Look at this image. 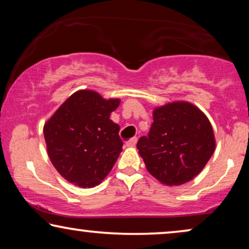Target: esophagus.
<instances>
[{
	"mask_svg": "<svg viewBox=\"0 0 249 249\" xmlns=\"http://www.w3.org/2000/svg\"><path fill=\"white\" fill-rule=\"evenodd\" d=\"M137 141H138L137 137H134V138H131L130 141H128L127 142H125V145H127L128 147H134V146L137 144Z\"/></svg>",
	"mask_w": 249,
	"mask_h": 249,
	"instance_id": "obj_1",
	"label": "esophagus"
}]
</instances>
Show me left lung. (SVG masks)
Masks as SVG:
<instances>
[{
  "mask_svg": "<svg viewBox=\"0 0 249 249\" xmlns=\"http://www.w3.org/2000/svg\"><path fill=\"white\" fill-rule=\"evenodd\" d=\"M148 136L137 142L147 171L166 186H180L195 178L215 151L209 118L196 105L177 101L153 111Z\"/></svg>",
  "mask_w": 249,
  "mask_h": 249,
  "instance_id": "obj_1",
  "label": "left lung"
}]
</instances>
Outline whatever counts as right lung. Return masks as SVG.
I'll return each mask as SVG.
<instances>
[{
	"label": "right lung",
	"instance_id": "obj_1",
	"mask_svg": "<svg viewBox=\"0 0 249 249\" xmlns=\"http://www.w3.org/2000/svg\"><path fill=\"white\" fill-rule=\"evenodd\" d=\"M120 98L80 89L63 102L44 124L47 154L56 171L81 188L100 185L113 168L124 142L110 114Z\"/></svg>",
	"mask_w": 249,
	"mask_h": 249
}]
</instances>
